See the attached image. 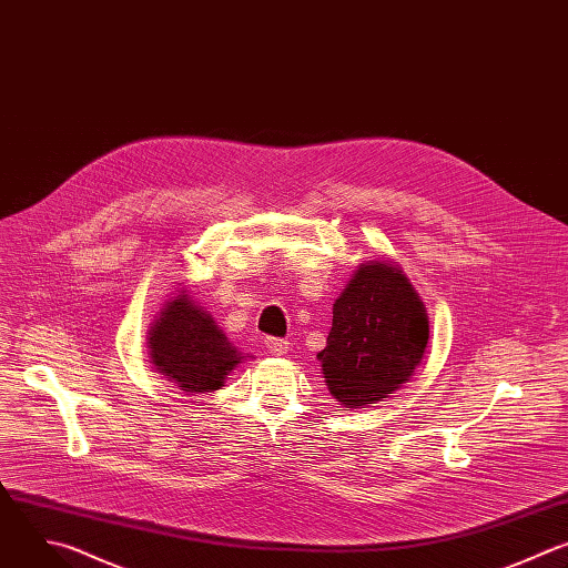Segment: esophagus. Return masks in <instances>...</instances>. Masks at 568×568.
I'll return each instance as SVG.
<instances>
[{
	"label": "esophagus",
	"mask_w": 568,
	"mask_h": 568,
	"mask_svg": "<svg viewBox=\"0 0 568 568\" xmlns=\"http://www.w3.org/2000/svg\"><path fill=\"white\" fill-rule=\"evenodd\" d=\"M264 345L268 349V354L273 356H286L288 354V339H282V337H266Z\"/></svg>",
	"instance_id": "1"
}]
</instances>
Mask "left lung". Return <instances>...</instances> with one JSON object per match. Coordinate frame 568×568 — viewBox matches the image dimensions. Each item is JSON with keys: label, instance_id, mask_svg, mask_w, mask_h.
Instances as JSON below:
<instances>
[{"label": "left lung", "instance_id": "1", "mask_svg": "<svg viewBox=\"0 0 568 568\" xmlns=\"http://www.w3.org/2000/svg\"><path fill=\"white\" fill-rule=\"evenodd\" d=\"M427 337L425 304L398 264H361L333 304L317 354L331 396L352 409L387 398L420 365Z\"/></svg>", "mask_w": 568, "mask_h": 568}]
</instances>
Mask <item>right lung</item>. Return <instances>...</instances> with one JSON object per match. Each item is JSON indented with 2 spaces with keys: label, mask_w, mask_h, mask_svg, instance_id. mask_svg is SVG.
Masks as SVG:
<instances>
[{
  "label": "right lung",
  "mask_w": 568,
  "mask_h": 568,
  "mask_svg": "<svg viewBox=\"0 0 568 568\" xmlns=\"http://www.w3.org/2000/svg\"><path fill=\"white\" fill-rule=\"evenodd\" d=\"M148 347L154 369L187 396L219 389L244 358L185 291L165 302L150 326Z\"/></svg>",
  "instance_id": "add662e5"
}]
</instances>
